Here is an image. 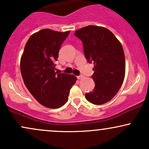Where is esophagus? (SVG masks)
Returning <instances> with one entry per match:
<instances>
[{
    "mask_svg": "<svg viewBox=\"0 0 149 149\" xmlns=\"http://www.w3.org/2000/svg\"><path fill=\"white\" fill-rule=\"evenodd\" d=\"M83 77H84V76H83V75H80V76H77V78H78V80H80V79H82V78H83Z\"/></svg>",
    "mask_w": 149,
    "mask_h": 149,
    "instance_id": "obj_1",
    "label": "esophagus"
}]
</instances>
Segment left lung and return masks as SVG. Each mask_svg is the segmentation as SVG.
I'll use <instances>...</instances> for the list:
<instances>
[{
    "label": "left lung",
    "mask_w": 149,
    "mask_h": 149,
    "mask_svg": "<svg viewBox=\"0 0 149 149\" xmlns=\"http://www.w3.org/2000/svg\"><path fill=\"white\" fill-rule=\"evenodd\" d=\"M74 35L83 42L87 61L95 64L91 77L95 86L92 92L85 94V98L96 105L107 103L123 83L125 60L123 46L104 27L88 26L76 31Z\"/></svg>",
    "instance_id": "obj_1"
}]
</instances>
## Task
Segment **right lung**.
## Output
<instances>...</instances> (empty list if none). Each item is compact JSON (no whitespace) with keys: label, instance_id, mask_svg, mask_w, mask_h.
<instances>
[{"label":"right lung","instance_id":"add662e5","mask_svg":"<svg viewBox=\"0 0 149 149\" xmlns=\"http://www.w3.org/2000/svg\"><path fill=\"white\" fill-rule=\"evenodd\" d=\"M69 33L48 29L39 31L29 38L21 58L26 87L39 103L50 109L66 103L77 79L73 75L54 71L61 45Z\"/></svg>","mask_w":149,"mask_h":149}]
</instances>
